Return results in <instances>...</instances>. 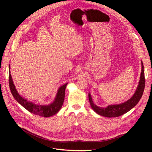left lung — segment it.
Listing matches in <instances>:
<instances>
[{
  "label": "left lung",
  "instance_id": "left-lung-1",
  "mask_svg": "<svg viewBox=\"0 0 152 152\" xmlns=\"http://www.w3.org/2000/svg\"><path fill=\"white\" fill-rule=\"evenodd\" d=\"M145 84V75H144V69H143V65L142 63V72L140 78V81L138 86L137 89L135 91L133 96L127 102L121 103L119 105H109L107 108H102L97 107L92 102V97L90 94H89V100L91 106L93 110H94L97 114L105 116L108 118H115L120 116L131 110L136 105L140 99H141L143 91H144Z\"/></svg>",
  "mask_w": 152,
  "mask_h": 152
}]
</instances>
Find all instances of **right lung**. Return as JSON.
<instances>
[{
    "mask_svg": "<svg viewBox=\"0 0 152 152\" xmlns=\"http://www.w3.org/2000/svg\"><path fill=\"white\" fill-rule=\"evenodd\" d=\"M9 66V68H10ZM10 74L9 75V87L15 99L17 100L19 103L26 109L28 111L31 113H33L34 115L42 116V117H50L55 114H57L60 108H61L63 103L65 99V89L68 83L63 85L61 86L59 89L58 90L57 94L56 95L55 99L54 102L51 103L50 105H37L35 103L32 102H28L26 99L21 97L19 94L18 93L17 89H15V87L13 84L12 76Z\"/></svg>",
    "mask_w": 152,
    "mask_h": 152,
    "instance_id": "obj_1",
    "label": "right lung"
}]
</instances>
